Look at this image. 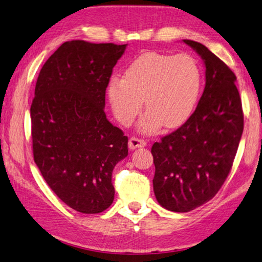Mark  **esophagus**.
<instances>
[{
  "mask_svg": "<svg viewBox=\"0 0 262 262\" xmlns=\"http://www.w3.org/2000/svg\"><path fill=\"white\" fill-rule=\"evenodd\" d=\"M147 145V143L143 139L137 138V137H131L130 140H128V147L130 149H136L138 147H145Z\"/></svg>",
  "mask_w": 262,
  "mask_h": 262,
  "instance_id": "1",
  "label": "esophagus"
}]
</instances>
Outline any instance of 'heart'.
I'll list each match as a JSON object with an SVG mask.
<instances>
[{"label": "heart", "mask_w": 262, "mask_h": 262, "mask_svg": "<svg viewBox=\"0 0 262 262\" xmlns=\"http://www.w3.org/2000/svg\"><path fill=\"white\" fill-rule=\"evenodd\" d=\"M203 75L189 54L147 52L134 60L123 78L114 76L106 93L115 117L128 125L145 108L139 130L153 134L162 124L177 127L189 119L202 91Z\"/></svg>", "instance_id": "obj_1"}]
</instances>
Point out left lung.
Returning <instances> with one entry per match:
<instances>
[{"label":"left lung","mask_w":262,"mask_h":262,"mask_svg":"<svg viewBox=\"0 0 262 262\" xmlns=\"http://www.w3.org/2000/svg\"><path fill=\"white\" fill-rule=\"evenodd\" d=\"M202 58L205 87L189 119L152 146L153 190L161 207L188 212L221 189L232 167L244 130L234 73L208 47L183 39Z\"/></svg>","instance_id":"obj_1"}]
</instances>
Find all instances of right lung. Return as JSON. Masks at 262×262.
I'll return each mask as SVG.
<instances>
[{
  "label": "right lung",
  "mask_w": 262,
  "mask_h": 262,
  "mask_svg": "<svg viewBox=\"0 0 262 262\" xmlns=\"http://www.w3.org/2000/svg\"><path fill=\"white\" fill-rule=\"evenodd\" d=\"M126 44L66 41L47 59L30 109L34 162L63 203L100 213L114 202L113 170L127 137L104 113L113 68Z\"/></svg>",
  "instance_id": "add662e5"
}]
</instances>
